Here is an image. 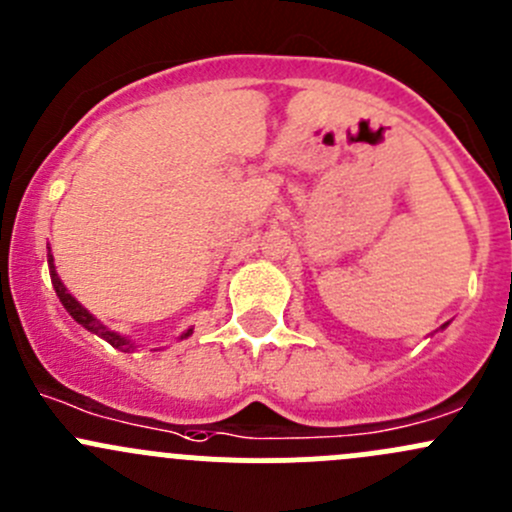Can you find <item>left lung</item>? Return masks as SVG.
Here are the masks:
<instances>
[{
  "instance_id": "1",
  "label": "left lung",
  "mask_w": 512,
  "mask_h": 512,
  "mask_svg": "<svg viewBox=\"0 0 512 512\" xmlns=\"http://www.w3.org/2000/svg\"><path fill=\"white\" fill-rule=\"evenodd\" d=\"M443 327H446V324H443Z\"/></svg>"
}]
</instances>
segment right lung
Segmentation results:
<instances>
[{
  "mask_svg": "<svg viewBox=\"0 0 512 512\" xmlns=\"http://www.w3.org/2000/svg\"><path fill=\"white\" fill-rule=\"evenodd\" d=\"M49 270H51V285H54V289H56V297H59V302L64 304L66 312H69L71 317H74V322H79L84 329H89V332H94L101 339H106V342L111 344V347L123 349V352H131L133 344L128 342L126 337H121V334H116V332H111V329L103 327V324L98 322L94 314L89 312V309H84L79 302H76L74 297H71L69 289L64 287V282H61L59 275H56V267H54V257H51V250H49ZM190 334H193V329H188V332L180 334V339L190 337Z\"/></svg>",
  "mask_w": 512,
  "mask_h": 512,
  "instance_id": "add662e5",
  "label": "right lung"
}]
</instances>
